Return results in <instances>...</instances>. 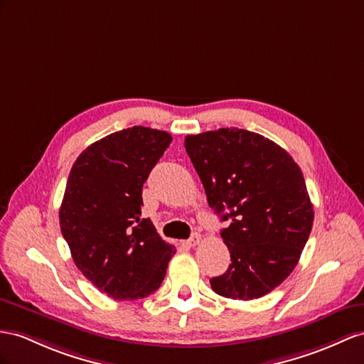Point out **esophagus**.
I'll return each mask as SVG.
<instances>
[{
  "instance_id": "esophagus-1",
  "label": "esophagus",
  "mask_w": 364,
  "mask_h": 364,
  "mask_svg": "<svg viewBox=\"0 0 364 364\" xmlns=\"http://www.w3.org/2000/svg\"><path fill=\"white\" fill-rule=\"evenodd\" d=\"M200 241H201V235L200 234H193L189 240H186V245H188V246H197V245H200Z\"/></svg>"
}]
</instances>
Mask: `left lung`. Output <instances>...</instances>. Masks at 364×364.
Returning a JSON list of instances; mask_svg holds the SVG:
<instances>
[{"mask_svg":"<svg viewBox=\"0 0 364 364\" xmlns=\"http://www.w3.org/2000/svg\"><path fill=\"white\" fill-rule=\"evenodd\" d=\"M209 206L230 225L221 237L228 271L213 292L254 300L291 275L309 238L314 209L303 172L283 147L245 129H218L184 139Z\"/></svg>","mask_w":364,"mask_h":364,"instance_id":"1","label":"left lung"}]
</instances>
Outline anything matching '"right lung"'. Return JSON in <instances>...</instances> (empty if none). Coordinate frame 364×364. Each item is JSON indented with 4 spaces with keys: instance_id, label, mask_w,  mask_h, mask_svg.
I'll use <instances>...</instances> for the list:
<instances>
[{
    "instance_id": "add662e5",
    "label": "right lung",
    "mask_w": 364,
    "mask_h": 364,
    "mask_svg": "<svg viewBox=\"0 0 364 364\" xmlns=\"http://www.w3.org/2000/svg\"><path fill=\"white\" fill-rule=\"evenodd\" d=\"M171 141L164 130L123 129L90 144L70 169L61 234L81 274L114 300L154 294L175 254L141 217L143 184Z\"/></svg>"
}]
</instances>
